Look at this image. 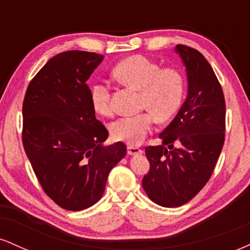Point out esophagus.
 <instances>
[{
	"mask_svg": "<svg viewBox=\"0 0 250 250\" xmlns=\"http://www.w3.org/2000/svg\"><path fill=\"white\" fill-rule=\"evenodd\" d=\"M127 151L129 155H140L142 154V149H140L139 147H134V146H128Z\"/></svg>",
	"mask_w": 250,
	"mask_h": 250,
	"instance_id": "esophagus-1",
	"label": "esophagus"
}]
</instances>
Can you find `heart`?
<instances>
[{"instance_id":"obj_1","label":"heart","mask_w":250,"mask_h":250,"mask_svg":"<svg viewBox=\"0 0 250 250\" xmlns=\"http://www.w3.org/2000/svg\"><path fill=\"white\" fill-rule=\"evenodd\" d=\"M113 75L125 85L140 90L141 108L146 113L121 117L111 125V136L128 145H140L159 122L170 120L177 113L185 95L182 74L175 68H162L159 63L143 55L122 60L113 69ZM91 107L97 114H111L110 88L107 83H95L90 88Z\"/></svg>"}]
</instances>
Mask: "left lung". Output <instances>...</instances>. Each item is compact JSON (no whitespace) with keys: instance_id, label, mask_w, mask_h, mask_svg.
I'll return each mask as SVG.
<instances>
[{"instance_id":"left-lung-1","label":"left lung","mask_w":250,"mask_h":250,"mask_svg":"<svg viewBox=\"0 0 250 250\" xmlns=\"http://www.w3.org/2000/svg\"><path fill=\"white\" fill-rule=\"evenodd\" d=\"M187 71L188 93L175 119L159 135L161 146L146 147L150 169L142 186L162 207H180L206 186L222 150L226 102L222 88L199 50L177 44Z\"/></svg>"}]
</instances>
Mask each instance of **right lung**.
<instances>
[{"label": "right lung", "mask_w": 250, "mask_h": 250, "mask_svg": "<svg viewBox=\"0 0 250 250\" xmlns=\"http://www.w3.org/2000/svg\"><path fill=\"white\" fill-rule=\"evenodd\" d=\"M102 60L103 55L89 51L57 54L25 91V154L44 193L67 210L95 205L109 171L127 154L122 142L103 146L108 130L91 107L87 81Z\"/></svg>", "instance_id": "right-lung-1"}]
</instances>
